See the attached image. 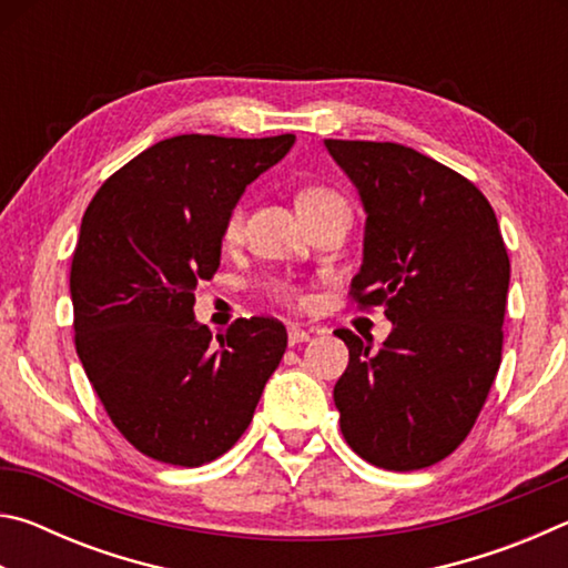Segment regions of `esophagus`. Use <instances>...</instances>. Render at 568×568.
I'll list each match as a JSON object with an SVG mask.
<instances>
[{
  "instance_id": "1",
  "label": "esophagus",
  "mask_w": 568,
  "mask_h": 568,
  "mask_svg": "<svg viewBox=\"0 0 568 568\" xmlns=\"http://www.w3.org/2000/svg\"><path fill=\"white\" fill-rule=\"evenodd\" d=\"M313 333H315V328H303V325H287V343L291 345H297V343H305V341H311L313 338Z\"/></svg>"
}]
</instances>
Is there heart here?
<instances>
[{"label":"heart","mask_w":568,"mask_h":568,"mask_svg":"<svg viewBox=\"0 0 568 568\" xmlns=\"http://www.w3.org/2000/svg\"><path fill=\"white\" fill-rule=\"evenodd\" d=\"M295 203H297V213H305V210H315L321 205L341 203V197L328 187H305V190L297 192ZM240 233H243V207H233V210H230L227 220H225L223 237L227 240V243H235ZM271 291H273L277 301H283V303L301 301V293H297V287L291 285V283H273Z\"/></svg>","instance_id":"b5f03b06"}]
</instances>
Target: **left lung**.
<instances>
[{
	"label": "left lung",
	"mask_w": 568,
	"mask_h": 568,
	"mask_svg": "<svg viewBox=\"0 0 568 568\" xmlns=\"http://www.w3.org/2000/svg\"><path fill=\"white\" fill-rule=\"evenodd\" d=\"M365 210L361 305L393 331L378 353L335 331L351 353L333 388L348 446L373 466L438 464L474 428L501 365L506 245L480 190L396 142L325 140Z\"/></svg>",
	"instance_id": "1"
}]
</instances>
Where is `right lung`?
<instances>
[{"label":"right lung","instance_id":"add662e5","mask_svg":"<svg viewBox=\"0 0 568 568\" xmlns=\"http://www.w3.org/2000/svg\"><path fill=\"white\" fill-rule=\"evenodd\" d=\"M293 142L178 134L84 210L70 273L77 355L120 434L162 464L203 466L233 448L283 358V323L240 318L215 345L192 307L230 210Z\"/></svg>","mask_w":568,"mask_h":568}]
</instances>
